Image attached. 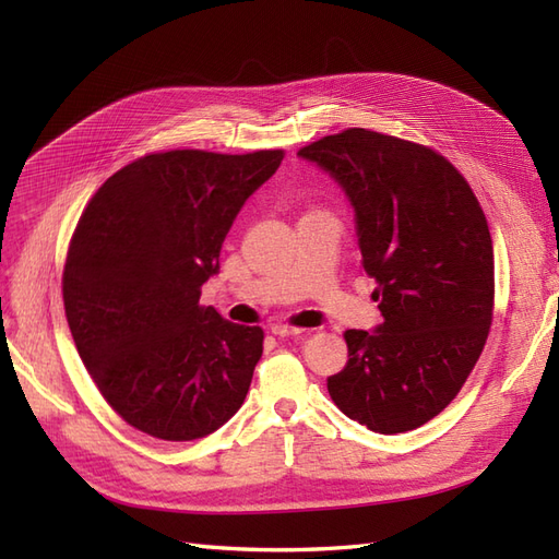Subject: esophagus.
I'll return each instance as SVG.
<instances>
[{
  "mask_svg": "<svg viewBox=\"0 0 559 559\" xmlns=\"http://www.w3.org/2000/svg\"><path fill=\"white\" fill-rule=\"evenodd\" d=\"M273 333L277 337H300V335H306V331H302V329H294V326H286V324L273 326Z\"/></svg>",
  "mask_w": 559,
  "mask_h": 559,
  "instance_id": "esophagus-1",
  "label": "esophagus"
}]
</instances>
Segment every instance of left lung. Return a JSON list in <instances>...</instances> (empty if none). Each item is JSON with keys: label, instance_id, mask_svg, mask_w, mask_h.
Returning a JSON list of instances; mask_svg holds the SVG:
<instances>
[{"label": "left lung", "instance_id": "obj_1", "mask_svg": "<svg viewBox=\"0 0 559 559\" xmlns=\"http://www.w3.org/2000/svg\"><path fill=\"white\" fill-rule=\"evenodd\" d=\"M345 191L382 324L345 331L326 380L376 433L427 425L460 394L492 326L495 251L478 198L433 148L349 128L298 151Z\"/></svg>", "mask_w": 559, "mask_h": 559}]
</instances>
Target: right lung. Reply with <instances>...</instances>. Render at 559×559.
<instances>
[{"label":"right lung","mask_w":559,"mask_h":559,"mask_svg":"<svg viewBox=\"0 0 559 559\" xmlns=\"http://www.w3.org/2000/svg\"><path fill=\"white\" fill-rule=\"evenodd\" d=\"M284 151L181 148L111 175L83 210L62 298L79 357L130 427L163 441L205 438L240 411L263 331L200 306L247 198Z\"/></svg>","instance_id":"right-lung-1"}]
</instances>
